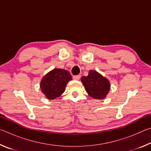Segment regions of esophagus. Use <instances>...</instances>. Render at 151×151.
Returning <instances> with one entry per match:
<instances>
[{
    "label": "esophagus",
    "instance_id": "1",
    "mask_svg": "<svg viewBox=\"0 0 151 151\" xmlns=\"http://www.w3.org/2000/svg\"><path fill=\"white\" fill-rule=\"evenodd\" d=\"M80 78H81V76L80 75H76V76H73V78L74 79V80H76V81L79 80V79H80Z\"/></svg>",
    "mask_w": 151,
    "mask_h": 151
}]
</instances>
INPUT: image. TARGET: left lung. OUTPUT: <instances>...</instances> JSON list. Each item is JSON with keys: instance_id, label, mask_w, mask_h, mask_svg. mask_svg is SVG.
<instances>
[{"instance_id": "1", "label": "left lung", "mask_w": 151, "mask_h": 151, "mask_svg": "<svg viewBox=\"0 0 151 151\" xmlns=\"http://www.w3.org/2000/svg\"><path fill=\"white\" fill-rule=\"evenodd\" d=\"M81 81L89 96L96 99L105 98L110 90V83L95 70L89 71L87 76H83Z\"/></svg>"}]
</instances>
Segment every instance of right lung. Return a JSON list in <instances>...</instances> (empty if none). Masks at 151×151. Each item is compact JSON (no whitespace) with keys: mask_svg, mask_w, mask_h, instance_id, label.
Segmentation results:
<instances>
[{"mask_svg":"<svg viewBox=\"0 0 151 151\" xmlns=\"http://www.w3.org/2000/svg\"><path fill=\"white\" fill-rule=\"evenodd\" d=\"M72 80L67 70L55 68L42 78L40 88L48 99H55L62 94L68 82Z\"/></svg>","mask_w":151,"mask_h":151,"instance_id":"add662e5","label":"right lung"}]
</instances>
